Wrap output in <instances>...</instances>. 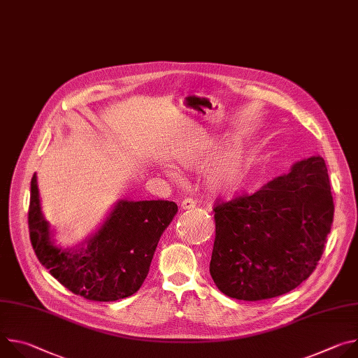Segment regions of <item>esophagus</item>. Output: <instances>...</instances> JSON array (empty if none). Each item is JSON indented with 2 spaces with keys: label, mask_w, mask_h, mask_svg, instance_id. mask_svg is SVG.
I'll use <instances>...</instances> for the list:
<instances>
[{
  "label": "esophagus",
  "mask_w": 358,
  "mask_h": 358,
  "mask_svg": "<svg viewBox=\"0 0 358 358\" xmlns=\"http://www.w3.org/2000/svg\"><path fill=\"white\" fill-rule=\"evenodd\" d=\"M181 210H192L195 208V201L192 198H185L181 201Z\"/></svg>",
  "instance_id": "1"
}]
</instances>
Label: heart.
Here are the masks:
<instances>
[{"mask_svg":"<svg viewBox=\"0 0 358 358\" xmlns=\"http://www.w3.org/2000/svg\"><path fill=\"white\" fill-rule=\"evenodd\" d=\"M221 140L206 131L196 133L182 144L177 152V163L189 171L202 167V184L206 191L214 196H232L238 194L249 176V150L242 138H232L221 150ZM167 176L174 181L180 180L176 170L167 169Z\"/></svg>","mask_w":358,"mask_h":358,"instance_id":"b5f03b06","label":"heart"}]
</instances>
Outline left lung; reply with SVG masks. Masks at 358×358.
Wrapping results in <instances>:
<instances>
[{
    "mask_svg": "<svg viewBox=\"0 0 358 358\" xmlns=\"http://www.w3.org/2000/svg\"><path fill=\"white\" fill-rule=\"evenodd\" d=\"M210 264L217 287L238 300L285 294L316 269L334 203L320 156L296 162L252 195L218 203Z\"/></svg>",
    "mask_w": 358,
    "mask_h": 358,
    "instance_id": "left-lung-1",
    "label": "left lung"
}]
</instances>
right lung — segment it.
I'll list each match as a JSON object with an SVG mask.
<instances>
[{
    "label": "right lung",
    "mask_w": 358,
    "mask_h": 358,
    "mask_svg": "<svg viewBox=\"0 0 358 358\" xmlns=\"http://www.w3.org/2000/svg\"><path fill=\"white\" fill-rule=\"evenodd\" d=\"M177 211L173 201L119 199L90 236L76 246L62 248L42 214L34 174L29 236L36 258L61 285L87 300L115 301L141 287L157 243Z\"/></svg>",
    "instance_id": "1"
}]
</instances>
